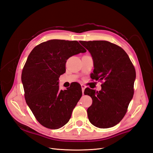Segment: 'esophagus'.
I'll list each match as a JSON object with an SVG mask.
<instances>
[{
	"mask_svg": "<svg viewBox=\"0 0 153 153\" xmlns=\"http://www.w3.org/2000/svg\"><path fill=\"white\" fill-rule=\"evenodd\" d=\"M81 87H82V93H83V94H84V90H85V88H86V86H85V85H84V84H82V85H81Z\"/></svg>",
	"mask_w": 153,
	"mask_h": 153,
	"instance_id": "34e87169",
	"label": "esophagus"
}]
</instances>
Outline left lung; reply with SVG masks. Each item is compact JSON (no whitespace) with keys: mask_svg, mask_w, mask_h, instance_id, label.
<instances>
[{"mask_svg":"<svg viewBox=\"0 0 153 153\" xmlns=\"http://www.w3.org/2000/svg\"><path fill=\"white\" fill-rule=\"evenodd\" d=\"M89 52L94 63L92 79L103 80L101 89L86 88L92 103L87 109L89 121L96 127L108 128L121 121L133 98L136 72L126 52L106 41H80Z\"/></svg>","mask_w":153,"mask_h":153,"instance_id":"1","label":"left lung"}]
</instances>
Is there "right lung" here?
<instances>
[{"label": "right lung", "instance_id": "right-lung-1", "mask_svg": "<svg viewBox=\"0 0 153 153\" xmlns=\"http://www.w3.org/2000/svg\"><path fill=\"white\" fill-rule=\"evenodd\" d=\"M86 50L76 41L52 39L31 51L22 74L27 105L43 126L56 129L70 119L82 95L78 83L59 90V78L66 72V60Z\"/></svg>", "mask_w": 153, "mask_h": 153}]
</instances>
